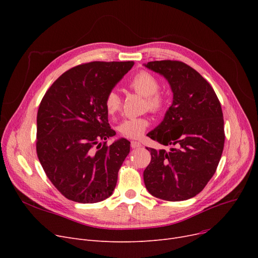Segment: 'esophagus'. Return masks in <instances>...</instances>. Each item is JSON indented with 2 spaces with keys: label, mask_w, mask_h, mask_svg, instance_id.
I'll use <instances>...</instances> for the list:
<instances>
[{
  "label": "esophagus",
  "mask_w": 258,
  "mask_h": 258,
  "mask_svg": "<svg viewBox=\"0 0 258 258\" xmlns=\"http://www.w3.org/2000/svg\"><path fill=\"white\" fill-rule=\"evenodd\" d=\"M141 146H142V144L140 142H138V141H132L131 142V147L132 148H139Z\"/></svg>",
  "instance_id": "1"
}]
</instances>
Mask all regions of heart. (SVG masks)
Masks as SVG:
<instances>
[{
  "label": "heart",
  "instance_id": "1",
  "mask_svg": "<svg viewBox=\"0 0 258 258\" xmlns=\"http://www.w3.org/2000/svg\"><path fill=\"white\" fill-rule=\"evenodd\" d=\"M128 88L145 98L144 108L152 113H159L163 110L166 99L160 90L159 79L147 71H140L135 75L128 83ZM122 105L120 95L116 91H110L104 98V108L110 116L116 115ZM150 126V120L145 117L127 118L121 122L118 126L122 136L130 139L140 138Z\"/></svg>",
  "mask_w": 258,
  "mask_h": 258
}]
</instances>
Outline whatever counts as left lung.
Wrapping results in <instances>:
<instances>
[{"label":"left lung","mask_w":258,"mask_h":258,"mask_svg":"<svg viewBox=\"0 0 258 258\" xmlns=\"http://www.w3.org/2000/svg\"><path fill=\"white\" fill-rule=\"evenodd\" d=\"M163 75L173 93L163 121L147 136L169 152L148 148L151 163L143 172L145 187L156 198L178 202L196 197L213 177L224 143V118L213 88L194 68L179 60L145 64Z\"/></svg>","instance_id":"obj_1"}]
</instances>
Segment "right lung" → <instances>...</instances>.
<instances>
[{
    "label": "right lung",
    "mask_w": 258,
    "mask_h": 258,
    "mask_svg": "<svg viewBox=\"0 0 258 258\" xmlns=\"http://www.w3.org/2000/svg\"><path fill=\"white\" fill-rule=\"evenodd\" d=\"M134 61H91L60 75L37 111L36 154L48 179L68 200L92 204L110 197L130 153L108 124L105 95Z\"/></svg>",
    "instance_id": "obj_1"
}]
</instances>
